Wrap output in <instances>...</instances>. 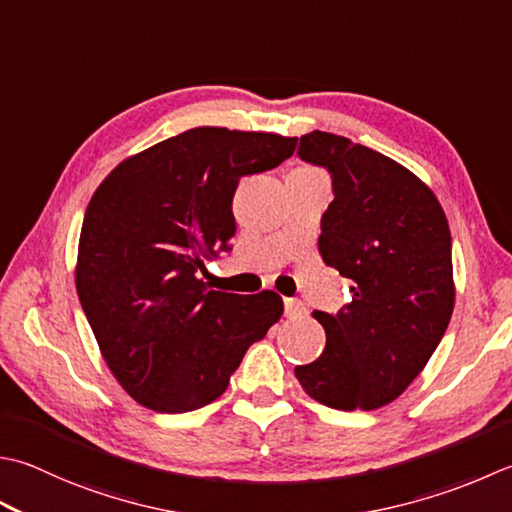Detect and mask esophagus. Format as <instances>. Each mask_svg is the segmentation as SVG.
<instances>
[{
    "label": "esophagus",
    "mask_w": 512,
    "mask_h": 512,
    "mask_svg": "<svg viewBox=\"0 0 512 512\" xmlns=\"http://www.w3.org/2000/svg\"><path fill=\"white\" fill-rule=\"evenodd\" d=\"M284 310H286V317L288 319L304 317L308 313L304 302H299V299H284Z\"/></svg>",
    "instance_id": "esophagus-1"
}]
</instances>
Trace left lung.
<instances>
[{
    "label": "left lung",
    "mask_w": 512,
    "mask_h": 512,
    "mask_svg": "<svg viewBox=\"0 0 512 512\" xmlns=\"http://www.w3.org/2000/svg\"><path fill=\"white\" fill-rule=\"evenodd\" d=\"M297 155L333 175L317 248L353 282V302L337 315L315 310L326 348L295 377L319 404L375 410L413 384L453 315L448 219L415 173L348 137L313 130Z\"/></svg>",
    "instance_id": "8db88e82"
}]
</instances>
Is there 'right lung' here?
<instances>
[{
    "label": "right lung",
    "instance_id": "add662e5",
    "mask_svg": "<svg viewBox=\"0 0 512 512\" xmlns=\"http://www.w3.org/2000/svg\"><path fill=\"white\" fill-rule=\"evenodd\" d=\"M295 146L275 133L190 128L126 157L90 197L77 295L137 404L188 413L215 402L248 346L279 322L282 297L213 290L204 259L230 248L239 179L279 166Z\"/></svg>",
    "mask_w": 512,
    "mask_h": 512
}]
</instances>
